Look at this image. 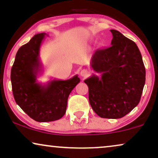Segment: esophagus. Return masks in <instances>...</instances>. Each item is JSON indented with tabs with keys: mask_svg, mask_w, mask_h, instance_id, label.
Instances as JSON below:
<instances>
[{
	"mask_svg": "<svg viewBox=\"0 0 158 158\" xmlns=\"http://www.w3.org/2000/svg\"><path fill=\"white\" fill-rule=\"evenodd\" d=\"M90 75V71L88 70H86V69H84V70H82L81 72V75L83 77H88V75Z\"/></svg>",
	"mask_w": 158,
	"mask_h": 158,
	"instance_id": "esophagus-1",
	"label": "esophagus"
}]
</instances>
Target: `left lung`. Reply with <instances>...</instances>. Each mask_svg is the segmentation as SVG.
<instances>
[{"label":"left lung","instance_id":"obj_1","mask_svg":"<svg viewBox=\"0 0 158 158\" xmlns=\"http://www.w3.org/2000/svg\"><path fill=\"white\" fill-rule=\"evenodd\" d=\"M110 31L111 46L96 50L91 60V68L101 77L92 75L84 82L95 113L101 118H120L139 103L145 68L137 44L119 31Z\"/></svg>","mask_w":158,"mask_h":158}]
</instances>
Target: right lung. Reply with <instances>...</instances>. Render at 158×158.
Returning <instances> with one entry per match:
<instances>
[{
  "mask_svg": "<svg viewBox=\"0 0 158 158\" xmlns=\"http://www.w3.org/2000/svg\"><path fill=\"white\" fill-rule=\"evenodd\" d=\"M45 35L36 34L19 48L10 72L15 101L39 122L61 118L66 112L69 95L81 81L76 75L66 81L54 79L44 85L38 83L37 75L42 71L40 51Z\"/></svg>",
  "mask_w": 158,
  "mask_h": 158,
  "instance_id": "add662e5",
  "label": "right lung"
}]
</instances>
